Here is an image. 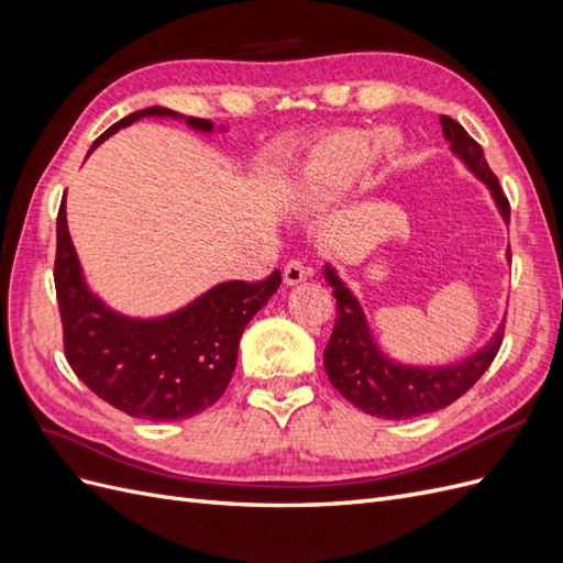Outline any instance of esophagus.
I'll return each mask as SVG.
<instances>
[{"instance_id":"obj_1","label":"esophagus","mask_w":563,"mask_h":563,"mask_svg":"<svg viewBox=\"0 0 563 563\" xmlns=\"http://www.w3.org/2000/svg\"><path fill=\"white\" fill-rule=\"evenodd\" d=\"M305 279H308V267H305L302 261H291L284 267V284L286 286H296Z\"/></svg>"}]
</instances>
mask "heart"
<instances>
[{"label":"heart","mask_w":563,"mask_h":563,"mask_svg":"<svg viewBox=\"0 0 563 563\" xmlns=\"http://www.w3.org/2000/svg\"><path fill=\"white\" fill-rule=\"evenodd\" d=\"M401 141L395 133H380L376 145L364 131H333L310 150L296 174L294 190L302 203L333 201L343 197L368 162H389L399 155Z\"/></svg>","instance_id":"b5f03b06"}]
</instances>
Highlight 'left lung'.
<instances>
[{"label":"left lung","mask_w":563,"mask_h":563,"mask_svg":"<svg viewBox=\"0 0 563 563\" xmlns=\"http://www.w3.org/2000/svg\"><path fill=\"white\" fill-rule=\"evenodd\" d=\"M441 131L451 145L453 155L479 178L496 201V207L509 225V201L503 195L498 178L486 164L484 150L472 135L453 122L451 117H439ZM509 261V249H507ZM323 277L333 286L335 296V327L327 350H323V368L333 387L360 411L385 418L406 420L453 404L457 397L484 376V371L496 360L503 343V323L490 335L488 343L472 352L465 360L449 366H411L391 360L383 352L373 335L362 302L350 291L347 284L338 277L333 265H323Z\"/></svg>","instance_id":"8db88e82"}]
</instances>
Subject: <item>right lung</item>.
Segmentation results:
<instances>
[{"mask_svg": "<svg viewBox=\"0 0 563 563\" xmlns=\"http://www.w3.org/2000/svg\"><path fill=\"white\" fill-rule=\"evenodd\" d=\"M143 117L183 119L201 133L225 131L209 119L183 117L168 108H145L119 119L91 152L119 129ZM56 294L65 356L77 378L131 418L172 422L213 406L232 380L246 323L282 284L279 269L258 284L220 282L185 308L162 317H129L112 310L84 277L65 216L56 223Z\"/></svg>", "mask_w": 563, "mask_h": 563, "instance_id": "obj_1", "label": "right lung"}]
</instances>
